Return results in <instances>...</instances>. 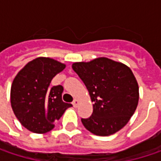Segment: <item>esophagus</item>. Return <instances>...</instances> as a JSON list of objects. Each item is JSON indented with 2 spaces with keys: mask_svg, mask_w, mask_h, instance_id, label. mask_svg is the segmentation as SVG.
Wrapping results in <instances>:
<instances>
[{
  "mask_svg": "<svg viewBox=\"0 0 161 161\" xmlns=\"http://www.w3.org/2000/svg\"><path fill=\"white\" fill-rule=\"evenodd\" d=\"M78 104H79V102H78V100H74V102H73V105H74V107H77L78 106Z\"/></svg>",
  "mask_w": 161,
  "mask_h": 161,
  "instance_id": "1",
  "label": "esophagus"
}]
</instances>
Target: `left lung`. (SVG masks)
<instances>
[{"mask_svg": "<svg viewBox=\"0 0 161 161\" xmlns=\"http://www.w3.org/2000/svg\"><path fill=\"white\" fill-rule=\"evenodd\" d=\"M72 67L94 102L92 114L81 118L84 127L99 136H109L121 130L139 101V86L131 70L107 58L75 62Z\"/></svg>", "mask_w": 161, "mask_h": 161, "instance_id": "1", "label": "left lung"}]
</instances>
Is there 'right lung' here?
<instances>
[{
  "instance_id": "add662e5",
  "label": "right lung",
  "mask_w": 161,
  "mask_h": 161,
  "mask_svg": "<svg viewBox=\"0 0 161 161\" xmlns=\"http://www.w3.org/2000/svg\"><path fill=\"white\" fill-rule=\"evenodd\" d=\"M65 65L49 58L30 61L16 75L11 86V105L21 125L34 133L54 128L71 103L62 101L63 86H50L53 77Z\"/></svg>"
}]
</instances>
